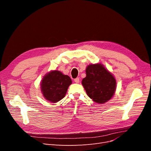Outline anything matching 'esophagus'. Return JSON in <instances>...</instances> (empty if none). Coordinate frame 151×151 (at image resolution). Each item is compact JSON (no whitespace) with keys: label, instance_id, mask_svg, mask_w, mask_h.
Segmentation results:
<instances>
[{"label":"esophagus","instance_id":"34e87169","mask_svg":"<svg viewBox=\"0 0 151 151\" xmlns=\"http://www.w3.org/2000/svg\"><path fill=\"white\" fill-rule=\"evenodd\" d=\"M79 78H76L75 79H74V82L76 83H79Z\"/></svg>","mask_w":151,"mask_h":151}]
</instances>
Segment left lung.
Returning <instances> with one entry per match:
<instances>
[{
    "label": "left lung",
    "instance_id": "8db88e82",
    "mask_svg": "<svg viewBox=\"0 0 151 151\" xmlns=\"http://www.w3.org/2000/svg\"><path fill=\"white\" fill-rule=\"evenodd\" d=\"M86 77L82 84L88 96L98 103L110 99L116 89V80L101 64L89 65L86 70Z\"/></svg>",
    "mask_w": 151,
    "mask_h": 151
}]
</instances>
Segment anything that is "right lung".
<instances>
[{"label": "right lung", "instance_id": "1", "mask_svg": "<svg viewBox=\"0 0 151 151\" xmlns=\"http://www.w3.org/2000/svg\"><path fill=\"white\" fill-rule=\"evenodd\" d=\"M71 84L69 76L63 75L60 71L53 70L45 76L41 83V89L45 99L56 103L65 97Z\"/></svg>", "mask_w": 151, "mask_h": 151}]
</instances>
